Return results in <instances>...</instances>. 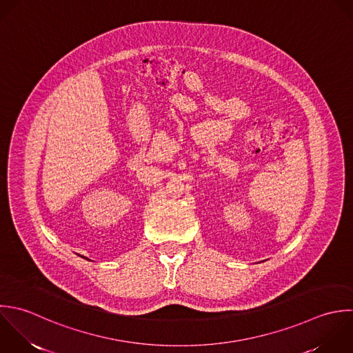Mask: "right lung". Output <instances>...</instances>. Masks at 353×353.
<instances>
[{"label": "right lung", "instance_id": "right-lung-1", "mask_svg": "<svg viewBox=\"0 0 353 353\" xmlns=\"http://www.w3.org/2000/svg\"><path fill=\"white\" fill-rule=\"evenodd\" d=\"M86 260H88V259H86Z\"/></svg>", "mask_w": 353, "mask_h": 353}]
</instances>
